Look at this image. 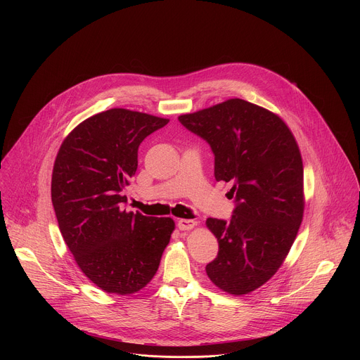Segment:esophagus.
Returning a JSON list of instances; mask_svg holds the SVG:
<instances>
[{"label": "esophagus", "mask_w": 360, "mask_h": 360, "mask_svg": "<svg viewBox=\"0 0 360 360\" xmlns=\"http://www.w3.org/2000/svg\"><path fill=\"white\" fill-rule=\"evenodd\" d=\"M176 225L181 231H189L196 225V221H193V219H179Z\"/></svg>", "instance_id": "obj_1"}]
</instances>
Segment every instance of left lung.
Masks as SVG:
<instances>
[{
    "label": "left lung",
    "instance_id": "left-lung-1",
    "mask_svg": "<svg viewBox=\"0 0 360 360\" xmlns=\"http://www.w3.org/2000/svg\"><path fill=\"white\" fill-rule=\"evenodd\" d=\"M178 120L211 145L215 179L232 184L236 202L229 222L207 219L219 243L207 275L226 293H250L278 272L302 224L297 142L279 115L239 98Z\"/></svg>",
    "mask_w": 360,
    "mask_h": 360
}]
</instances>
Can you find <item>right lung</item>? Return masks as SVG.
Wrapping results in <instances>:
<instances>
[{"mask_svg":"<svg viewBox=\"0 0 360 360\" xmlns=\"http://www.w3.org/2000/svg\"><path fill=\"white\" fill-rule=\"evenodd\" d=\"M168 122L112 108L77 125L57 153L51 199L61 235L84 275L108 293L145 288L175 229L172 218L122 211L121 195L136 172L139 143Z\"/></svg>","mask_w":360,"mask_h":360,"instance_id":"add662e5","label":"right lung"}]
</instances>
